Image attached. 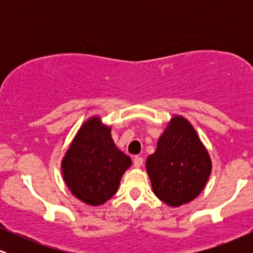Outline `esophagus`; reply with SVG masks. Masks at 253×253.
<instances>
[{"label":"esophagus","instance_id":"1","mask_svg":"<svg viewBox=\"0 0 253 253\" xmlns=\"http://www.w3.org/2000/svg\"><path fill=\"white\" fill-rule=\"evenodd\" d=\"M144 163V159L141 158V157H134V159H133V165H134L135 168H140L141 165Z\"/></svg>","mask_w":253,"mask_h":253}]
</instances>
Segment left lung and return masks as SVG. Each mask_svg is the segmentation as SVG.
I'll use <instances>...</instances> for the list:
<instances>
[{
    "label": "left lung",
    "mask_w": 253,
    "mask_h": 253,
    "mask_svg": "<svg viewBox=\"0 0 253 253\" xmlns=\"http://www.w3.org/2000/svg\"><path fill=\"white\" fill-rule=\"evenodd\" d=\"M146 170L156 196L177 207L201 193L211 162L193 126L175 117L159 138L156 152L147 158Z\"/></svg>",
    "instance_id": "8db88e82"
}]
</instances>
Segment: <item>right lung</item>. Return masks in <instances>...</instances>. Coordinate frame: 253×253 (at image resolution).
<instances>
[{
    "mask_svg": "<svg viewBox=\"0 0 253 253\" xmlns=\"http://www.w3.org/2000/svg\"><path fill=\"white\" fill-rule=\"evenodd\" d=\"M130 158L115 146L98 118L84 123L63 159L64 181L77 199L102 205L118 191Z\"/></svg>",
    "mask_w": 253,
    "mask_h": 253,
    "instance_id": "obj_1",
    "label": "right lung"
}]
</instances>
